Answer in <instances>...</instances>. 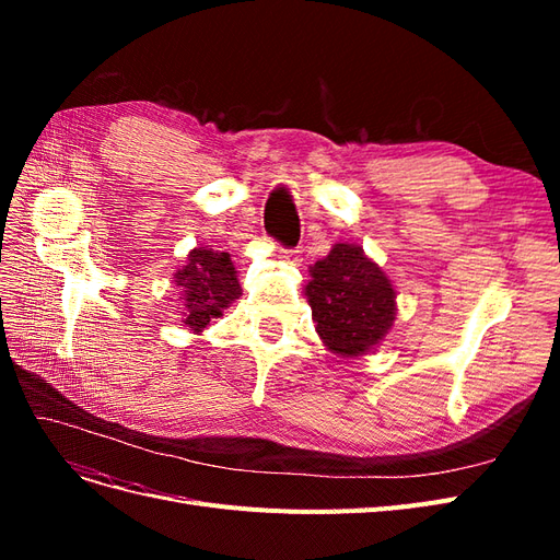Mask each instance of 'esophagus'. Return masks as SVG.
Instances as JSON below:
<instances>
[{
	"instance_id": "34e87169",
	"label": "esophagus",
	"mask_w": 560,
	"mask_h": 560,
	"mask_svg": "<svg viewBox=\"0 0 560 560\" xmlns=\"http://www.w3.org/2000/svg\"><path fill=\"white\" fill-rule=\"evenodd\" d=\"M278 259L284 261V264H292V266H299L303 261V254L299 249H284L280 247L278 249Z\"/></svg>"
}]
</instances>
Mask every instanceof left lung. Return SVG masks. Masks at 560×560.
I'll list each match as a JSON object with an SVG mask.
<instances>
[{
  "mask_svg": "<svg viewBox=\"0 0 560 560\" xmlns=\"http://www.w3.org/2000/svg\"><path fill=\"white\" fill-rule=\"evenodd\" d=\"M306 296L322 343L341 358L366 354L393 329L395 287L360 245L338 243L315 261Z\"/></svg>",
  "mask_w": 560,
  "mask_h": 560,
  "instance_id": "left-lung-1",
  "label": "left lung"
}]
</instances>
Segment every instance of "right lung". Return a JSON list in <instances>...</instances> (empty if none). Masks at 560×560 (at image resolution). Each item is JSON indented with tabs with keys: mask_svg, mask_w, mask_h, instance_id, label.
Returning a JSON list of instances; mask_svg holds the SVG:
<instances>
[{
	"mask_svg": "<svg viewBox=\"0 0 560 560\" xmlns=\"http://www.w3.org/2000/svg\"><path fill=\"white\" fill-rule=\"evenodd\" d=\"M179 301L184 306V325L191 331H202L210 319L219 317L243 294L229 252L212 247H196L189 252L186 266L175 273Z\"/></svg>",
	"mask_w": 560,
	"mask_h": 560,
	"instance_id": "right-lung-1",
	"label": "right lung"
}]
</instances>
